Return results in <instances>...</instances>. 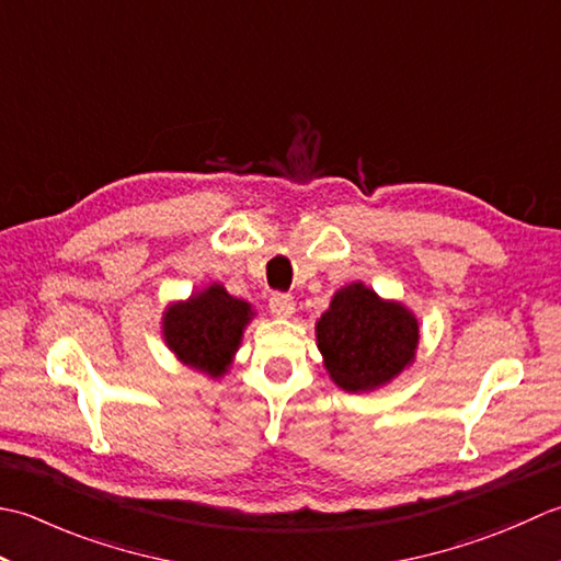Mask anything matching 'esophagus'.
Wrapping results in <instances>:
<instances>
[{"label": "esophagus", "mask_w": 561, "mask_h": 561, "mask_svg": "<svg viewBox=\"0 0 561 561\" xmlns=\"http://www.w3.org/2000/svg\"><path fill=\"white\" fill-rule=\"evenodd\" d=\"M268 307L276 317H290L295 310V302L288 293H273L268 300Z\"/></svg>", "instance_id": "esophagus-1"}]
</instances>
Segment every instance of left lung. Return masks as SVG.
<instances>
[{
    "instance_id": "8db88e82",
    "label": "left lung",
    "mask_w": 561,
    "mask_h": 561,
    "mask_svg": "<svg viewBox=\"0 0 561 561\" xmlns=\"http://www.w3.org/2000/svg\"><path fill=\"white\" fill-rule=\"evenodd\" d=\"M317 341L331 380L346 392H365L411 363L419 324L402 305L382 302L363 283H353L334 295L317 322Z\"/></svg>"
}]
</instances>
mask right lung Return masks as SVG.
<instances>
[{"instance_id": "right-lung-1", "label": "right lung", "mask_w": 561, "mask_h": 561, "mask_svg": "<svg viewBox=\"0 0 561 561\" xmlns=\"http://www.w3.org/2000/svg\"><path fill=\"white\" fill-rule=\"evenodd\" d=\"M249 317L251 307L244 300L227 295L222 285H213L188 302L171 307L164 317V339L191 368L217 377L239 346Z\"/></svg>"}]
</instances>
